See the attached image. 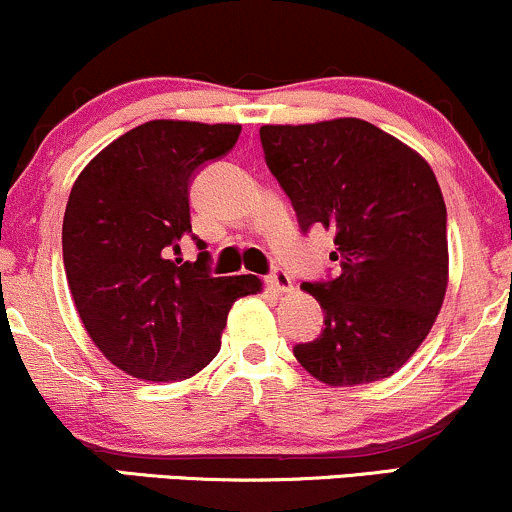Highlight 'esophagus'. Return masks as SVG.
<instances>
[{
    "label": "esophagus",
    "instance_id": "34e87169",
    "mask_svg": "<svg viewBox=\"0 0 512 512\" xmlns=\"http://www.w3.org/2000/svg\"><path fill=\"white\" fill-rule=\"evenodd\" d=\"M267 284L272 286L274 291H279V293H286V291H291V289H293L291 276L286 274L284 269H281V267H274L272 272H269V276H267Z\"/></svg>",
    "mask_w": 512,
    "mask_h": 512
}]
</instances>
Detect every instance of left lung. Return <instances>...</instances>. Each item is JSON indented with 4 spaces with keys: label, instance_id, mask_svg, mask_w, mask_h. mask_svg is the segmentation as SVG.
I'll use <instances>...</instances> for the list:
<instances>
[{
    "label": "left lung",
    "instance_id": "1",
    "mask_svg": "<svg viewBox=\"0 0 512 512\" xmlns=\"http://www.w3.org/2000/svg\"><path fill=\"white\" fill-rule=\"evenodd\" d=\"M264 161L303 233L334 231L339 274L305 281L325 330L293 346L322 383L390 378L431 332L448 286V211L428 163L356 117L260 127Z\"/></svg>",
    "mask_w": 512,
    "mask_h": 512
}]
</instances>
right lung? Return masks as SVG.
Here are the masks:
<instances>
[{"mask_svg": "<svg viewBox=\"0 0 512 512\" xmlns=\"http://www.w3.org/2000/svg\"><path fill=\"white\" fill-rule=\"evenodd\" d=\"M238 134L240 125L144 122L74 182L62 223L69 291L93 344L134 378H192L219 354L231 305L262 289L252 274H211L190 223L197 170L226 156ZM185 237L203 252L195 263L170 261Z\"/></svg>", "mask_w": 512, "mask_h": 512, "instance_id": "1", "label": "right lung"}]
</instances>
